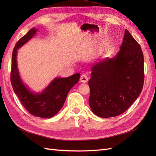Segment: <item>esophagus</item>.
<instances>
[{"instance_id":"1","label":"esophagus","mask_w":156,"mask_h":156,"mask_svg":"<svg viewBox=\"0 0 156 156\" xmlns=\"http://www.w3.org/2000/svg\"><path fill=\"white\" fill-rule=\"evenodd\" d=\"M88 78L87 77V76L86 74H82L80 76V80L81 82H82V83H87V82H88Z\"/></svg>"}]
</instances>
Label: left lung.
<instances>
[{"label":"left lung","instance_id":"obj_1","mask_svg":"<svg viewBox=\"0 0 156 156\" xmlns=\"http://www.w3.org/2000/svg\"><path fill=\"white\" fill-rule=\"evenodd\" d=\"M144 64L141 46L125 29L120 50L115 57L97 62L91 68L88 85L92 111L108 118L127 111L143 88Z\"/></svg>","mask_w":156,"mask_h":156}]
</instances>
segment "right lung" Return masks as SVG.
<instances>
[{
	"mask_svg": "<svg viewBox=\"0 0 156 156\" xmlns=\"http://www.w3.org/2000/svg\"><path fill=\"white\" fill-rule=\"evenodd\" d=\"M37 31V29L32 28L16 44L12 55L11 82L15 93L29 113L47 119L54 117L62 108L69 91L78 83L80 74L55 78L41 92L32 91L23 83L17 67V50L34 37Z\"/></svg>",
	"mask_w": 156,
	"mask_h": 156,
	"instance_id": "obj_1",
	"label": "right lung"
}]
</instances>
